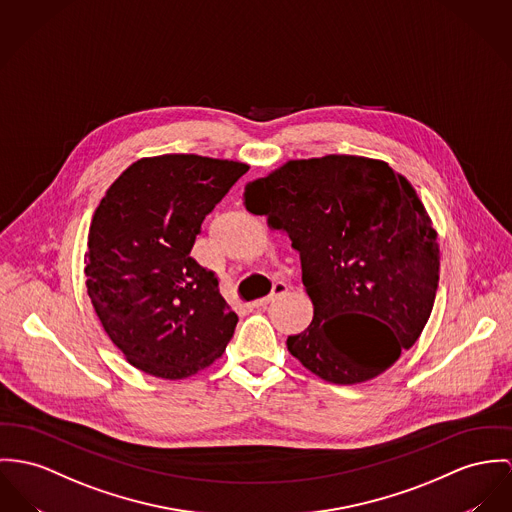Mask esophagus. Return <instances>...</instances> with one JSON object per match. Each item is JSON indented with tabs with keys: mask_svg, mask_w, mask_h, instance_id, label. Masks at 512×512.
Instances as JSON below:
<instances>
[{
	"mask_svg": "<svg viewBox=\"0 0 512 512\" xmlns=\"http://www.w3.org/2000/svg\"><path fill=\"white\" fill-rule=\"evenodd\" d=\"M286 292H288V286H286L284 282H275V286H273V292H271L269 296H265V298H259V300H255V302H253V306H255V308H265V306H269L271 302H275L276 298L284 296Z\"/></svg>",
	"mask_w": 512,
	"mask_h": 512,
	"instance_id": "1",
	"label": "esophagus"
}]
</instances>
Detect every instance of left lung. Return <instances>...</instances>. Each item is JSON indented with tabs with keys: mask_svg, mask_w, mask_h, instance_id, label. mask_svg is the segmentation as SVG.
Listing matches in <instances>:
<instances>
[{
	"mask_svg": "<svg viewBox=\"0 0 512 512\" xmlns=\"http://www.w3.org/2000/svg\"><path fill=\"white\" fill-rule=\"evenodd\" d=\"M243 204L300 253L314 319L286 347L315 376L366 382L415 345L433 312L440 249L423 202L386 161L292 159L247 183Z\"/></svg>",
	"mask_w": 512,
	"mask_h": 512,
	"instance_id": "1",
	"label": "left lung"
}]
</instances>
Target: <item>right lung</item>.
Returning <instances> with one entry per match:
<instances>
[{"mask_svg":"<svg viewBox=\"0 0 512 512\" xmlns=\"http://www.w3.org/2000/svg\"><path fill=\"white\" fill-rule=\"evenodd\" d=\"M247 169L195 154L138 159L97 206L85 253L87 294L138 370L189 378L234 337L236 312L191 249L204 218Z\"/></svg>","mask_w":512,"mask_h":512,"instance_id":"obj_1","label":"right lung"}]
</instances>
